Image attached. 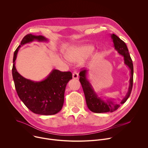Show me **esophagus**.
Wrapping results in <instances>:
<instances>
[{
    "instance_id": "obj_1",
    "label": "esophagus",
    "mask_w": 148,
    "mask_h": 148,
    "mask_svg": "<svg viewBox=\"0 0 148 148\" xmlns=\"http://www.w3.org/2000/svg\"><path fill=\"white\" fill-rule=\"evenodd\" d=\"M73 78L74 79H78V73L77 72H74L73 73Z\"/></svg>"
}]
</instances>
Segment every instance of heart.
I'll use <instances>...</instances> for the list:
<instances>
[{"instance_id":"b5f03b06","label":"heart","mask_w":148,"mask_h":148,"mask_svg":"<svg viewBox=\"0 0 148 148\" xmlns=\"http://www.w3.org/2000/svg\"><path fill=\"white\" fill-rule=\"evenodd\" d=\"M94 47L91 45L73 47L66 53V58L71 62H79L87 58L94 50Z\"/></svg>"}]
</instances>
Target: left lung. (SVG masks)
Returning <instances> with one entry per match:
<instances>
[{
	"mask_svg": "<svg viewBox=\"0 0 148 148\" xmlns=\"http://www.w3.org/2000/svg\"><path fill=\"white\" fill-rule=\"evenodd\" d=\"M115 49L118 53L122 56L124 58V63L130 70V79L128 91L125 97L121 101V103H125L130 97L133 86V77H134V67L132 59L130 57L129 51L125 42L120 39L117 36L114 34L111 36ZM80 71L79 81L85 95L87 105L88 109L93 112L103 113V112H112L116 111L119 107L120 105L114 102L113 99H108L104 101L101 97H98L97 94L94 90L91 83L87 79V70H82Z\"/></svg>",
	"mask_w": 148,
	"mask_h": 148,
	"instance_id": "left-lung-1",
	"label": "left lung"
}]
</instances>
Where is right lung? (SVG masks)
<instances>
[{
	"label": "right lung",
	"mask_w": 148,
	"mask_h": 148,
	"mask_svg": "<svg viewBox=\"0 0 148 148\" xmlns=\"http://www.w3.org/2000/svg\"><path fill=\"white\" fill-rule=\"evenodd\" d=\"M34 40L46 42L48 39L43 36L28 34L14 53L12 76L15 88L20 99L31 111L38 115H54L63 106L66 87L72 79V74L70 71L62 72L54 69L41 81H32L21 75L15 67L17 53L20 47Z\"/></svg>",
	"instance_id": "obj_1"
}]
</instances>
